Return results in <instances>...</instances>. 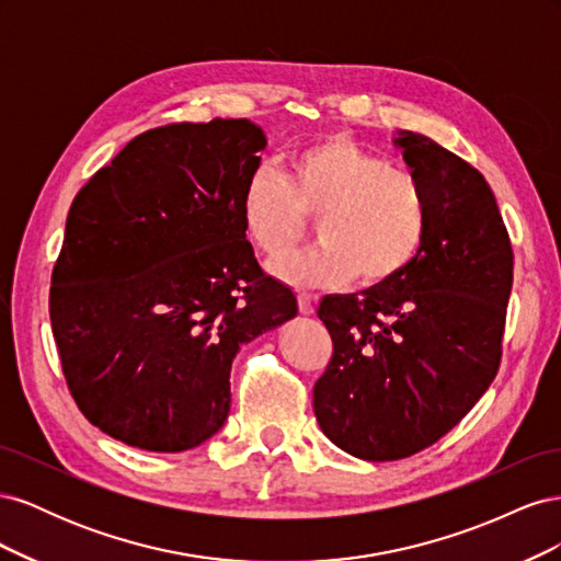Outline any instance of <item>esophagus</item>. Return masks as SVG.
Listing matches in <instances>:
<instances>
[{
    "instance_id": "obj_1",
    "label": "esophagus",
    "mask_w": 561,
    "mask_h": 561,
    "mask_svg": "<svg viewBox=\"0 0 561 561\" xmlns=\"http://www.w3.org/2000/svg\"><path fill=\"white\" fill-rule=\"evenodd\" d=\"M297 301H299V311H301L304 316H311V313L316 311L318 297L311 295V293H299V295H297Z\"/></svg>"
}]
</instances>
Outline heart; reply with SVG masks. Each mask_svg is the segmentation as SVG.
I'll list each match as a JSON object with an SVG mask.
<instances>
[{"mask_svg":"<svg viewBox=\"0 0 561 561\" xmlns=\"http://www.w3.org/2000/svg\"><path fill=\"white\" fill-rule=\"evenodd\" d=\"M245 239L264 257L290 252L316 219L320 245L276 262L274 274L297 287H332L358 276L371 287L398 278L431 229L423 180L369 151L348 135L304 145L287 159L285 178L254 171L241 190Z\"/></svg>","mask_w":561,"mask_h":561,"instance_id":"b5f03b06","label":"heart"}]
</instances>
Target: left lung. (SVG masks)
Segmentation results:
<instances>
[{"label":"left lung","instance_id":"left-lung-1","mask_svg":"<svg viewBox=\"0 0 561 561\" xmlns=\"http://www.w3.org/2000/svg\"><path fill=\"white\" fill-rule=\"evenodd\" d=\"M396 145L431 194V229L402 274L363 295H328L318 318L332 358L313 412L365 461L435 445L494 381L513 290V245L484 175L426 135Z\"/></svg>","mask_w":561,"mask_h":561}]
</instances>
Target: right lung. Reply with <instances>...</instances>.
Listing matches in <instances>:
<instances>
[{"label":"right lung","instance_id":"1","mask_svg":"<svg viewBox=\"0 0 561 561\" xmlns=\"http://www.w3.org/2000/svg\"><path fill=\"white\" fill-rule=\"evenodd\" d=\"M264 145L248 118L149 128L75 196L48 313L67 388L110 437L165 454L206 443L236 353L297 316L241 222Z\"/></svg>","mask_w":561,"mask_h":561}]
</instances>
